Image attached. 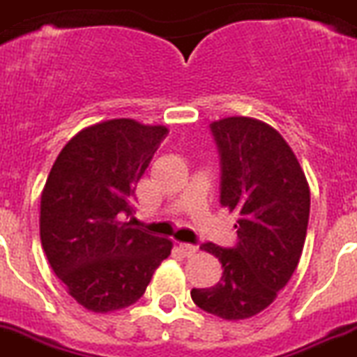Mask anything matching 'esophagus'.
<instances>
[{
  "label": "esophagus",
  "mask_w": 357,
  "mask_h": 357,
  "mask_svg": "<svg viewBox=\"0 0 357 357\" xmlns=\"http://www.w3.org/2000/svg\"><path fill=\"white\" fill-rule=\"evenodd\" d=\"M179 252H181L185 257H192V255H196L197 246H194V244H188V243H181L179 244Z\"/></svg>",
  "instance_id": "obj_1"
}]
</instances>
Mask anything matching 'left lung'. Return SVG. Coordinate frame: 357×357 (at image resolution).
I'll use <instances>...</instances> for the list:
<instances>
[{"label": "left lung", "mask_w": 357, "mask_h": 357, "mask_svg": "<svg viewBox=\"0 0 357 357\" xmlns=\"http://www.w3.org/2000/svg\"><path fill=\"white\" fill-rule=\"evenodd\" d=\"M221 154V204L237 213V244L201 250L222 264L215 286L192 289L197 307L222 320L259 314L287 286L307 234L311 190L280 132L250 116L210 123Z\"/></svg>", "instance_id": "8db88e82"}]
</instances>
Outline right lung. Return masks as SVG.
<instances>
[{"label": "right lung", "instance_id": "obj_1", "mask_svg": "<svg viewBox=\"0 0 357 357\" xmlns=\"http://www.w3.org/2000/svg\"><path fill=\"white\" fill-rule=\"evenodd\" d=\"M167 132L132 119L105 120L77 132L50 170L39 217L43 250L68 294L88 311L138 302L170 255L172 241L123 221Z\"/></svg>", "mask_w": 357, "mask_h": 357}]
</instances>
